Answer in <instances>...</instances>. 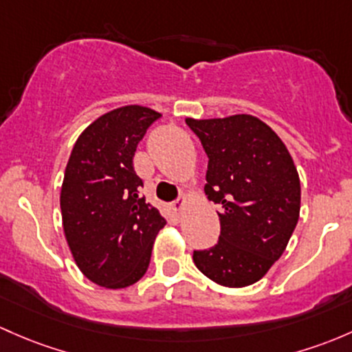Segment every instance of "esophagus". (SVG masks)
<instances>
[{"instance_id": "obj_1", "label": "esophagus", "mask_w": 352, "mask_h": 352, "mask_svg": "<svg viewBox=\"0 0 352 352\" xmlns=\"http://www.w3.org/2000/svg\"><path fill=\"white\" fill-rule=\"evenodd\" d=\"M186 201H187L186 197H179V199H177L175 202H172V209L175 210V214H180V212H182L184 206H186Z\"/></svg>"}]
</instances>
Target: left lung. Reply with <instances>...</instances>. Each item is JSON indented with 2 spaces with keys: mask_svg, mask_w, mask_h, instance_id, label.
I'll use <instances>...</instances> for the list:
<instances>
[{
  "mask_svg": "<svg viewBox=\"0 0 352 352\" xmlns=\"http://www.w3.org/2000/svg\"><path fill=\"white\" fill-rule=\"evenodd\" d=\"M186 123L209 157L207 199L221 207L219 241L194 251V263L223 287L256 283L297 226L300 179L294 158L280 136L251 114Z\"/></svg>",
  "mask_w": 352,
  "mask_h": 352,
  "instance_id": "obj_1",
  "label": "left lung"
}]
</instances>
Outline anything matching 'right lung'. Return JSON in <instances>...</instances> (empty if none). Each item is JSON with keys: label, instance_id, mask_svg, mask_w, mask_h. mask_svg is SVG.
I'll return each instance as SVG.
<instances>
[{"label": "right lung", "instance_id": "add662e5", "mask_svg": "<svg viewBox=\"0 0 352 352\" xmlns=\"http://www.w3.org/2000/svg\"><path fill=\"white\" fill-rule=\"evenodd\" d=\"M162 114L131 104L109 111L80 133L60 190L62 224L76 265L92 283L124 288L146 273L151 248L166 224L140 195L133 157Z\"/></svg>", "mask_w": 352, "mask_h": 352}]
</instances>
